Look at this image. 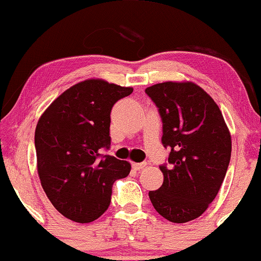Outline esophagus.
I'll use <instances>...</instances> for the list:
<instances>
[{
    "instance_id": "34e87169",
    "label": "esophagus",
    "mask_w": 261,
    "mask_h": 261,
    "mask_svg": "<svg viewBox=\"0 0 261 261\" xmlns=\"http://www.w3.org/2000/svg\"><path fill=\"white\" fill-rule=\"evenodd\" d=\"M146 166H147L146 162H141V163H133V165H132V167H133L134 170L139 171V170H142V168L146 167Z\"/></svg>"
}]
</instances>
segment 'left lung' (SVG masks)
<instances>
[{
  "mask_svg": "<svg viewBox=\"0 0 261 261\" xmlns=\"http://www.w3.org/2000/svg\"><path fill=\"white\" fill-rule=\"evenodd\" d=\"M146 94L162 119V144L171 149L150 202L168 221L184 224L207 210L221 187L231 157L229 128L214 99L195 83H160Z\"/></svg>",
  "mask_w": 261,
  "mask_h": 261,
  "instance_id": "left-lung-1",
  "label": "left lung"
}]
</instances>
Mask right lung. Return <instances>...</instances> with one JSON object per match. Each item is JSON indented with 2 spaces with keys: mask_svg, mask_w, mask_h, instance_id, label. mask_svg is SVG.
Segmentation results:
<instances>
[{
  "mask_svg": "<svg viewBox=\"0 0 261 261\" xmlns=\"http://www.w3.org/2000/svg\"><path fill=\"white\" fill-rule=\"evenodd\" d=\"M133 88L88 79L59 95L35 130L37 172L54 207L87 224L111 205L112 187L130 172V163L101 155L111 147V112Z\"/></svg>",
  "mask_w": 261,
  "mask_h": 261,
  "instance_id": "right-lung-1",
  "label": "right lung"
}]
</instances>
